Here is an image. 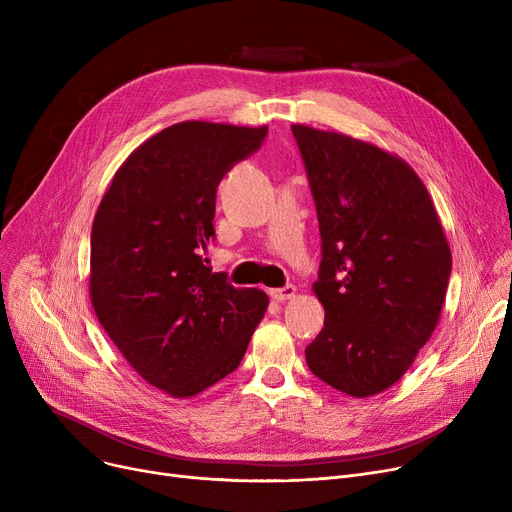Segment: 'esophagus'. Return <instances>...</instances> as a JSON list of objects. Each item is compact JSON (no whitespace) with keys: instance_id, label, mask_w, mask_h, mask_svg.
Masks as SVG:
<instances>
[{"instance_id":"obj_1","label":"esophagus","mask_w":512,"mask_h":512,"mask_svg":"<svg viewBox=\"0 0 512 512\" xmlns=\"http://www.w3.org/2000/svg\"><path fill=\"white\" fill-rule=\"evenodd\" d=\"M270 294H272L274 301L286 303V301L294 299V294H297V288H294L292 284H286V286H282V288H274Z\"/></svg>"}]
</instances>
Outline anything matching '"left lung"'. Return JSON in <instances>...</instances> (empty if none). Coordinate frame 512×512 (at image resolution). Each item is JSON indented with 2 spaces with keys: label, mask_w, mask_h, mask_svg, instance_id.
<instances>
[{
  "label": "left lung",
  "mask_w": 512,
  "mask_h": 512,
  "mask_svg": "<svg viewBox=\"0 0 512 512\" xmlns=\"http://www.w3.org/2000/svg\"><path fill=\"white\" fill-rule=\"evenodd\" d=\"M321 234L313 292L324 330L307 346L321 382L380 394L432 338L452 255L425 184L405 159L342 132L292 124Z\"/></svg>",
  "instance_id": "8db88e82"
}]
</instances>
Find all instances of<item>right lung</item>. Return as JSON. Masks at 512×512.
<instances>
[{"instance_id":"add662e5","label":"right lung","mask_w":512,"mask_h":512,"mask_svg":"<svg viewBox=\"0 0 512 512\" xmlns=\"http://www.w3.org/2000/svg\"><path fill=\"white\" fill-rule=\"evenodd\" d=\"M265 134L203 120L168 126L124 159L97 207L91 305L130 367L172 398L232 373L270 305L201 257L215 238L220 180Z\"/></svg>"}]
</instances>
